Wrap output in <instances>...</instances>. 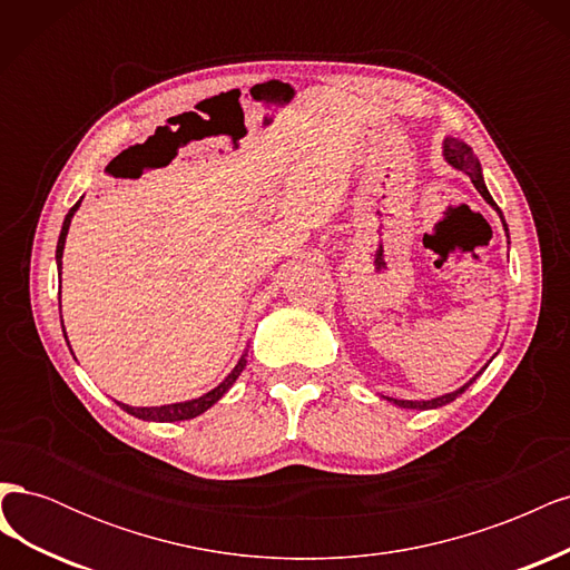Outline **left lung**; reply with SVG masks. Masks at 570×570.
Returning a JSON list of instances; mask_svg holds the SVG:
<instances>
[{
    "mask_svg": "<svg viewBox=\"0 0 570 570\" xmlns=\"http://www.w3.org/2000/svg\"><path fill=\"white\" fill-rule=\"evenodd\" d=\"M444 159L450 161L454 168H459V170H463L465 176H469L471 180H473V185L478 187V193L485 197V202L488 204H492L494 209H497V214L502 216V212H499V206L494 204V199L490 197V193H488V187H485V183H482V170H480V161L475 159V154H473V149L465 145V142H461V140H456V137H446L444 140ZM504 230L509 233V228H507V223H504ZM480 375V373H478ZM475 375V377H478ZM473 377V381H475ZM473 381H469L465 383L463 387H459V390H454V392H450V394H442V396H435V400H428V402H411V400H392V396H387V400L392 402V404H396V406H402V409H438V406H444V404H450V402H454L459 394H463L465 390H469L471 385H473Z\"/></svg>",
    "mask_w": 570,
    "mask_h": 570,
    "instance_id": "left-lung-1",
    "label": "left lung"
}]
</instances>
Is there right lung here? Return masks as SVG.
I'll return each instance as SVG.
<instances>
[{"mask_svg": "<svg viewBox=\"0 0 570 570\" xmlns=\"http://www.w3.org/2000/svg\"><path fill=\"white\" fill-rule=\"evenodd\" d=\"M78 204L71 206V212L66 214L63 218V226H61V235H59V243H57V268L61 273V256H63V245H66V235H68V226H71V218L73 214L78 212ZM63 325V323H61ZM68 342V340H66ZM247 366V352L239 356L237 366L230 371V375L223 381L218 387H214L212 392H206L202 396H197V400H189V402H180V404H164V406H128V404H120L118 406L128 411L130 416L135 419H142V421H157V423H174V421H187V419H195L199 416V413H204L209 406H214L223 394H226L230 390V385L237 381V375L245 371Z\"/></svg>", "mask_w": 570, "mask_h": 570, "instance_id": "1", "label": "right lung"}]
</instances>
